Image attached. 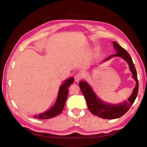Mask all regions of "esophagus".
I'll use <instances>...</instances> for the list:
<instances>
[{"instance_id":"34e87169","label":"esophagus","mask_w":147,"mask_h":147,"mask_svg":"<svg viewBox=\"0 0 147 147\" xmlns=\"http://www.w3.org/2000/svg\"><path fill=\"white\" fill-rule=\"evenodd\" d=\"M84 75L82 73H77L76 76H75V81H76V82H79V81L82 79L83 78Z\"/></svg>"}]
</instances>
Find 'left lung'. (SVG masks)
<instances>
[{"label":"left lung","mask_w":147,"mask_h":147,"mask_svg":"<svg viewBox=\"0 0 147 147\" xmlns=\"http://www.w3.org/2000/svg\"><path fill=\"white\" fill-rule=\"evenodd\" d=\"M114 48L116 51V54L111 55L110 57L104 59V61L110 60L111 58L115 57H119L125 60L128 64L129 70L132 73V77L136 81L135 87L133 89L132 94L128 98V100H125L123 102L118 104H111L104 102L94 92L92 87L86 80L80 81L79 87L81 91L86 99L88 106V109L94 115L99 118L107 119H113L120 118L128 111L130 107L134 102L136 98L138 91V80L137 78V73L132 58L130 57L129 53L125 49L115 41L113 42Z\"/></svg>","instance_id":"obj_1"}]
</instances>
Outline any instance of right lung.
<instances>
[{
  "mask_svg": "<svg viewBox=\"0 0 147 147\" xmlns=\"http://www.w3.org/2000/svg\"><path fill=\"white\" fill-rule=\"evenodd\" d=\"M74 81V79L73 77H70L69 79L65 80L58 90L57 99L54 106L51 107L50 109L47 110V111L41 113L38 115L34 116V118L40 119H47L53 118L58 115H60L62 112L65 102H66L68 93V87L70 86L71 84H73Z\"/></svg>",
  "mask_w": 147,
  "mask_h": 147,
  "instance_id": "1",
  "label": "right lung"
}]
</instances>
